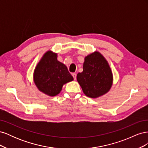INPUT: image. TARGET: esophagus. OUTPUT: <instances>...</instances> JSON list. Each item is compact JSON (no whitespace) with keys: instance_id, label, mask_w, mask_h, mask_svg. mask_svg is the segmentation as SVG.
<instances>
[{"instance_id":"esophagus-1","label":"esophagus","mask_w":148,"mask_h":148,"mask_svg":"<svg viewBox=\"0 0 148 148\" xmlns=\"http://www.w3.org/2000/svg\"><path fill=\"white\" fill-rule=\"evenodd\" d=\"M72 76H73V77L74 79L75 80V79H76V78H77V74L75 73H72Z\"/></svg>"}]
</instances>
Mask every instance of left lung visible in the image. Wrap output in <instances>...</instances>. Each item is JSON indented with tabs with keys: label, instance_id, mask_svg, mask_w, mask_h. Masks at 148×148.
Wrapping results in <instances>:
<instances>
[{
	"label": "left lung",
	"instance_id": "obj_1",
	"mask_svg": "<svg viewBox=\"0 0 148 148\" xmlns=\"http://www.w3.org/2000/svg\"><path fill=\"white\" fill-rule=\"evenodd\" d=\"M77 79L85 95L97 98L110 91L113 74L105 57L95 51L84 57L83 70L77 74Z\"/></svg>",
	"mask_w": 148,
	"mask_h": 148
}]
</instances>
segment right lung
<instances>
[{
    "mask_svg": "<svg viewBox=\"0 0 148 148\" xmlns=\"http://www.w3.org/2000/svg\"><path fill=\"white\" fill-rule=\"evenodd\" d=\"M57 53L47 51L33 73V81L39 91L53 97L59 95L66 83L73 80L65 64L57 60Z\"/></svg>",
    "mask_w": 148,
    "mask_h": 148,
    "instance_id": "obj_1",
    "label": "right lung"
}]
</instances>
